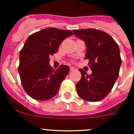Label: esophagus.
<instances>
[{"label": "esophagus", "mask_w": 134, "mask_h": 134, "mask_svg": "<svg viewBox=\"0 0 134 134\" xmlns=\"http://www.w3.org/2000/svg\"><path fill=\"white\" fill-rule=\"evenodd\" d=\"M70 70L71 72H72V71H76L77 69H76V68H74V67H72H72H70Z\"/></svg>", "instance_id": "obj_1"}]
</instances>
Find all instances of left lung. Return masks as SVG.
<instances>
[{"label":"left lung","mask_w":134,"mask_h":134,"mask_svg":"<svg viewBox=\"0 0 134 134\" xmlns=\"http://www.w3.org/2000/svg\"><path fill=\"white\" fill-rule=\"evenodd\" d=\"M74 34L85 41L86 56L92 70L88 75L79 69L82 77L76 84L80 98L87 101L102 100L111 91L119 76L121 64L120 50L115 40L107 33L95 29L74 30Z\"/></svg>","instance_id":"obj_1"}]
</instances>
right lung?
<instances>
[{"instance_id":"add662e5","label":"right lung","mask_w":134,"mask_h":134,"mask_svg":"<svg viewBox=\"0 0 134 134\" xmlns=\"http://www.w3.org/2000/svg\"><path fill=\"white\" fill-rule=\"evenodd\" d=\"M72 35L71 31L49 27L27 39L19 54V73L22 86L31 97L46 100L56 95L70 68L61 65L54 70L49 64V57L58 52L64 39Z\"/></svg>"}]
</instances>
